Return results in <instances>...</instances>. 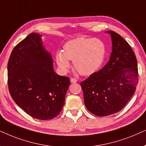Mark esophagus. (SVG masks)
Listing matches in <instances>:
<instances>
[{
    "label": "esophagus",
    "instance_id": "esophagus-1",
    "mask_svg": "<svg viewBox=\"0 0 146 146\" xmlns=\"http://www.w3.org/2000/svg\"><path fill=\"white\" fill-rule=\"evenodd\" d=\"M70 81H71V83H76V82H77V79L74 78V77H71V79H70Z\"/></svg>",
    "mask_w": 146,
    "mask_h": 146
}]
</instances>
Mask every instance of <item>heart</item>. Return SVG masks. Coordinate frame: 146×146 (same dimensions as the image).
<instances>
[{
    "mask_svg": "<svg viewBox=\"0 0 146 146\" xmlns=\"http://www.w3.org/2000/svg\"><path fill=\"white\" fill-rule=\"evenodd\" d=\"M106 54L104 42L99 38L78 37L70 40L63 46V51L56 53L55 61L63 73L69 70L70 61L82 75L96 72L103 63Z\"/></svg>",
    "mask_w": 146,
    "mask_h": 146,
    "instance_id": "b5f03b06",
    "label": "heart"
}]
</instances>
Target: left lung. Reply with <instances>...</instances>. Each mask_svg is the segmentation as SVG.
I'll return each mask as SVG.
<instances>
[{"mask_svg":"<svg viewBox=\"0 0 146 146\" xmlns=\"http://www.w3.org/2000/svg\"><path fill=\"white\" fill-rule=\"evenodd\" d=\"M110 61L81 82L85 105L94 115L107 116L122 110L135 91L138 69L135 53L122 36L112 31Z\"/></svg>","mask_w":146,"mask_h":146,"instance_id":"8db88e82","label":"left lung"}]
</instances>
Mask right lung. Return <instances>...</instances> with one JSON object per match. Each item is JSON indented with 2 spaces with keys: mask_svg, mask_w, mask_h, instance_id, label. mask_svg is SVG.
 I'll return each instance as SVG.
<instances>
[{
  "mask_svg": "<svg viewBox=\"0 0 146 146\" xmlns=\"http://www.w3.org/2000/svg\"><path fill=\"white\" fill-rule=\"evenodd\" d=\"M37 33L15 46L8 62V86L14 102L31 117L53 119L61 111L70 85L54 72L53 59Z\"/></svg>",
  "mask_w": 146,
  "mask_h": 146,
  "instance_id": "add662e5",
  "label": "right lung"
}]
</instances>
